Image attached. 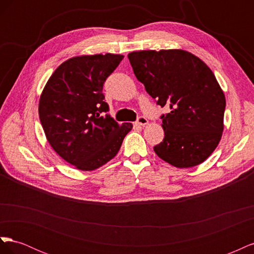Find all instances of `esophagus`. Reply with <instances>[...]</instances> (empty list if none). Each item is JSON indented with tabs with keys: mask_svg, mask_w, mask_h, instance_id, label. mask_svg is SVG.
Listing matches in <instances>:
<instances>
[{
	"mask_svg": "<svg viewBox=\"0 0 254 254\" xmlns=\"http://www.w3.org/2000/svg\"><path fill=\"white\" fill-rule=\"evenodd\" d=\"M136 124L139 126H145V125L148 124V120L146 119L145 117H140L136 121Z\"/></svg>",
	"mask_w": 254,
	"mask_h": 254,
	"instance_id": "esophagus-1",
	"label": "esophagus"
}]
</instances>
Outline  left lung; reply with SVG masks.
Instances as JSON below:
<instances>
[{
	"mask_svg": "<svg viewBox=\"0 0 254 254\" xmlns=\"http://www.w3.org/2000/svg\"><path fill=\"white\" fill-rule=\"evenodd\" d=\"M137 80L161 107L164 139L153 147L159 158L179 168L202 163L224 131L226 97L211 68L183 50L128 54Z\"/></svg>",
	"mask_w": 254,
	"mask_h": 254,
	"instance_id": "obj_1",
	"label": "left lung"
}]
</instances>
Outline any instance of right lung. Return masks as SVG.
Returning a JSON list of instances; mask_svg holds the SVG:
<instances>
[{
  "label": "right lung",
  "instance_id": "obj_1",
  "mask_svg": "<svg viewBox=\"0 0 254 254\" xmlns=\"http://www.w3.org/2000/svg\"><path fill=\"white\" fill-rule=\"evenodd\" d=\"M123 55L67 59L52 74L39 101V118L52 148L80 171H94L119 152L131 123L119 125L104 102L103 86Z\"/></svg>",
  "mask_w": 254,
  "mask_h": 254
}]
</instances>
